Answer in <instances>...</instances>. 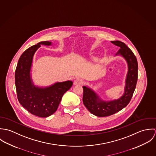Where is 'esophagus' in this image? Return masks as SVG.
<instances>
[{
  "instance_id": "obj_1",
  "label": "esophagus",
  "mask_w": 156,
  "mask_h": 156,
  "mask_svg": "<svg viewBox=\"0 0 156 156\" xmlns=\"http://www.w3.org/2000/svg\"><path fill=\"white\" fill-rule=\"evenodd\" d=\"M83 81L82 79H80V78H77L76 79L74 82V85H82L83 84Z\"/></svg>"
}]
</instances>
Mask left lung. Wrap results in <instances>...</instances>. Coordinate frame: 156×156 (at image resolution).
I'll return each instance as SVG.
<instances>
[{"label":"left lung","instance_id":"1","mask_svg":"<svg viewBox=\"0 0 156 156\" xmlns=\"http://www.w3.org/2000/svg\"><path fill=\"white\" fill-rule=\"evenodd\" d=\"M112 43L119 47L115 56L123 58L128 66L123 94L118 99L106 101L93 89L87 86L83 87V103L85 106L91 113L99 117L110 116L126 107L133 96L137 80V61L132 51L119 41H113Z\"/></svg>","mask_w":156,"mask_h":156}]
</instances>
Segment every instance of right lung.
Instances as JSON below:
<instances>
[{"label": "right lung", "instance_id": "add662e5", "mask_svg": "<svg viewBox=\"0 0 156 156\" xmlns=\"http://www.w3.org/2000/svg\"><path fill=\"white\" fill-rule=\"evenodd\" d=\"M41 45L49 46L52 43L41 41L23 53L15 72V83L17 98L23 107L35 116L45 118L56 111L63 95L72 87L73 82H58L45 87L34 84L31 75L33 59Z\"/></svg>", "mask_w": 156, "mask_h": 156}]
</instances>
